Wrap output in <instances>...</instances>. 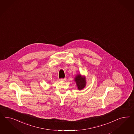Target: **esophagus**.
<instances>
[{"mask_svg":"<svg viewBox=\"0 0 134 134\" xmlns=\"http://www.w3.org/2000/svg\"><path fill=\"white\" fill-rule=\"evenodd\" d=\"M66 78H65V79H60L59 80L60 81H66Z\"/></svg>","mask_w":134,"mask_h":134,"instance_id":"esophagus-1","label":"esophagus"}]
</instances>
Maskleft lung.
Returning <instances> with one entry per match:
<instances>
[{"instance_id":"8db88e82","label":"left lung","mask_w":134,"mask_h":134,"mask_svg":"<svg viewBox=\"0 0 134 134\" xmlns=\"http://www.w3.org/2000/svg\"><path fill=\"white\" fill-rule=\"evenodd\" d=\"M74 81L76 83L77 87V89L79 90H81L83 89L86 86V79L85 76H82L81 74H79L75 77Z\"/></svg>"}]
</instances>
